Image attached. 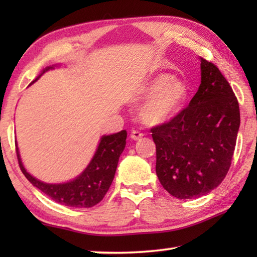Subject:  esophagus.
Listing matches in <instances>:
<instances>
[{
	"instance_id": "esophagus-1",
	"label": "esophagus",
	"mask_w": 257,
	"mask_h": 257,
	"mask_svg": "<svg viewBox=\"0 0 257 257\" xmlns=\"http://www.w3.org/2000/svg\"><path fill=\"white\" fill-rule=\"evenodd\" d=\"M143 136H144V134L138 132V130H132V134H130V138L134 139V141H138V139H141Z\"/></svg>"
}]
</instances>
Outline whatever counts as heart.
Masks as SVG:
<instances>
[{
	"label": "heart",
	"mask_w": 257,
	"mask_h": 257,
	"mask_svg": "<svg viewBox=\"0 0 257 257\" xmlns=\"http://www.w3.org/2000/svg\"><path fill=\"white\" fill-rule=\"evenodd\" d=\"M143 94L151 96L139 107V116L146 123L159 124L181 110L188 97V86L181 78L161 73L147 82Z\"/></svg>",
	"instance_id": "1"
}]
</instances>
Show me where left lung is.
I'll return each instance as SVG.
<instances>
[{"label": "left lung", "mask_w": 257, "mask_h": 257, "mask_svg": "<svg viewBox=\"0 0 257 257\" xmlns=\"http://www.w3.org/2000/svg\"><path fill=\"white\" fill-rule=\"evenodd\" d=\"M201 85L188 106L151 129L156 175L177 198L201 197L227 176L240 124L238 99L215 64L201 58Z\"/></svg>", "instance_id": "1"}]
</instances>
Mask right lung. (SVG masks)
<instances>
[{"mask_svg":"<svg viewBox=\"0 0 257 257\" xmlns=\"http://www.w3.org/2000/svg\"><path fill=\"white\" fill-rule=\"evenodd\" d=\"M49 69H53V67L45 68L43 73ZM125 138V130L103 136L96 153L85 171L76 179L66 184H45L30 176L21 163L19 151L16 145L17 158L20 170L25 177L32 182L33 186L43 191L54 202L70 207H93L102 201L110 188L118 167L119 158L124 150Z\"/></svg>","mask_w":257,"mask_h":257,"instance_id":"add662e5","label":"right lung"}]
</instances>
